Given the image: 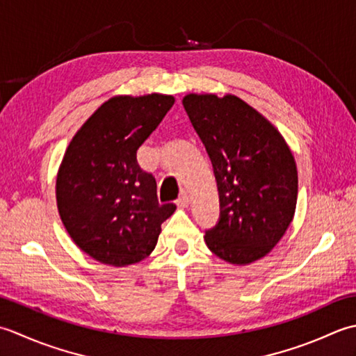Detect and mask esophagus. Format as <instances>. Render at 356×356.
<instances>
[{
  "mask_svg": "<svg viewBox=\"0 0 356 356\" xmlns=\"http://www.w3.org/2000/svg\"><path fill=\"white\" fill-rule=\"evenodd\" d=\"M188 202H191V198H188V195L186 192L181 193V197L177 200L178 207H187Z\"/></svg>",
  "mask_w": 356,
  "mask_h": 356,
  "instance_id": "34e87169",
  "label": "esophagus"
}]
</instances>
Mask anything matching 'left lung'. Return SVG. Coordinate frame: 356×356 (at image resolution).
Returning <instances> with one entry per match:
<instances>
[{
  "instance_id": "obj_1",
  "label": "left lung",
  "mask_w": 356,
  "mask_h": 356,
  "mask_svg": "<svg viewBox=\"0 0 356 356\" xmlns=\"http://www.w3.org/2000/svg\"><path fill=\"white\" fill-rule=\"evenodd\" d=\"M183 106L206 146L220 195V220L206 244L230 264L266 257L293 220L298 172L284 138L235 95L188 93Z\"/></svg>"
}]
</instances>
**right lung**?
Segmentation results:
<instances>
[{"label":"right lung","mask_w":356,"mask_h":356,"mask_svg":"<svg viewBox=\"0 0 356 356\" xmlns=\"http://www.w3.org/2000/svg\"><path fill=\"white\" fill-rule=\"evenodd\" d=\"M173 103L161 93L107 99L64 154L56 175L58 212L74 243L99 263H140L175 212L173 202L159 204L154 175L136 161V150Z\"/></svg>","instance_id":"obj_1"}]
</instances>
